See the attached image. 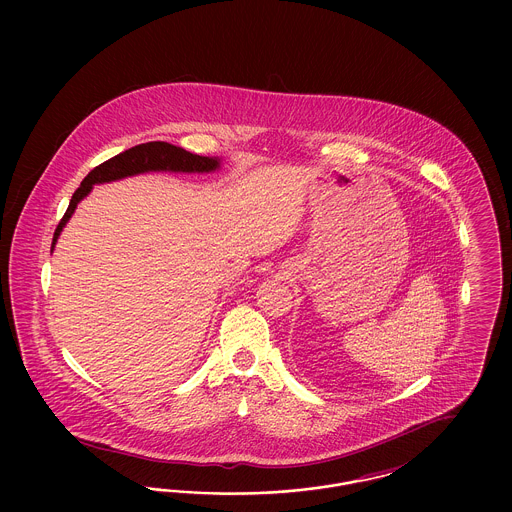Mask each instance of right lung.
Wrapping results in <instances>:
<instances>
[{
	"label": "right lung",
	"instance_id": "obj_1",
	"mask_svg": "<svg viewBox=\"0 0 512 512\" xmlns=\"http://www.w3.org/2000/svg\"><path fill=\"white\" fill-rule=\"evenodd\" d=\"M219 165L220 161L217 157L215 159L213 157H201V155H195V153H190L182 147L172 146L167 142H147V144L130 147L119 155L111 157L109 161L101 163L99 167H96L82 180L80 188L73 194L67 213L63 215V219L55 228L51 247H55V242H57L61 230L73 217L76 205L92 192L94 184L113 182V180H119L124 176L149 171L211 172L217 171Z\"/></svg>",
	"mask_w": 512,
	"mask_h": 512
}]
</instances>
